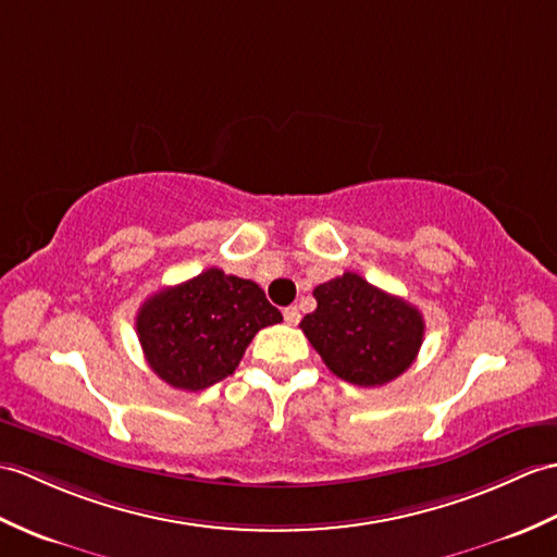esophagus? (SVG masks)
Returning <instances> with one entry per match:
<instances>
[{
    "label": "esophagus",
    "instance_id": "esophagus-1",
    "mask_svg": "<svg viewBox=\"0 0 557 557\" xmlns=\"http://www.w3.org/2000/svg\"><path fill=\"white\" fill-rule=\"evenodd\" d=\"M299 320H301L299 308H296V306L284 308V322H287V325H299Z\"/></svg>",
    "mask_w": 557,
    "mask_h": 557
}]
</instances>
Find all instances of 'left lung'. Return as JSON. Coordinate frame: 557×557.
<instances>
[{
	"label": "left lung",
	"instance_id": "obj_1",
	"mask_svg": "<svg viewBox=\"0 0 557 557\" xmlns=\"http://www.w3.org/2000/svg\"><path fill=\"white\" fill-rule=\"evenodd\" d=\"M318 308L301 330L325 366L358 386H382L404 374L424 337L422 313L356 273L313 289Z\"/></svg>",
	"mask_w": 557,
	"mask_h": 557
}]
</instances>
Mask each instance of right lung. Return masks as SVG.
<instances>
[{
    "label": "right lung",
    "instance_id": "1",
    "mask_svg": "<svg viewBox=\"0 0 557 557\" xmlns=\"http://www.w3.org/2000/svg\"><path fill=\"white\" fill-rule=\"evenodd\" d=\"M277 322L256 282L209 268L149 296L135 325L149 368L173 389L201 392L235 372L256 332Z\"/></svg>",
    "mask_w": 557,
    "mask_h": 557
}]
</instances>
